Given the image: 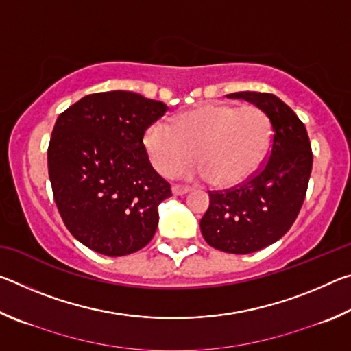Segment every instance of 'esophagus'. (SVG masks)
Returning a JSON list of instances; mask_svg holds the SVG:
<instances>
[{
    "label": "esophagus",
    "mask_w": 351,
    "mask_h": 351,
    "mask_svg": "<svg viewBox=\"0 0 351 351\" xmlns=\"http://www.w3.org/2000/svg\"><path fill=\"white\" fill-rule=\"evenodd\" d=\"M190 187L187 186H180V184H175L173 187H171V192H173V195H176V197H181V195H186L190 192Z\"/></svg>",
    "instance_id": "1"
}]
</instances>
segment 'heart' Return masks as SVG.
Wrapping results in <instances>:
<instances>
[{
  "label": "heart",
  "mask_w": 351,
  "mask_h": 351,
  "mask_svg": "<svg viewBox=\"0 0 351 351\" xmlns=\"http://www.w3.org/2000/svg\"><path fill=\"white\" fill-rule=\"evenodd\" d=\"M271 134L269 117L258 106L207 104L175 117L173 125L154 122L147 128L144 145L159 173H178L192 162L197 150L199 165L189 173L232 187L260 167Z\"/></svg>",
  "instance_id": "heart-1"
}]
</instances>
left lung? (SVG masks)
Returning a JSON list of instances; mask_svg holds the SVG:
<instances>
[{"label":"left lung","mask_w":351,"mask_h":351,"mask_svg":"<svg viewBox=\"0 0 351 351\" xmlns=\"http://www.w3.org/2000/svg\"><path fill=\"white\" fill-rule=\"evenodd\" d=\"M226 97L258 106L271 121L266 161L245 182L209 192L199 228L207 245L229 254H251L288 232L304 204L313 152L304 122L274 94L243 91Z\"/></svg>","instance_id":"obj_1"}]
</instances>
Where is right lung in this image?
Wrapping results in <instances>:
<instances>
[{
    "label": "right lung",
    "mask_w": 351,
    "mask_h": 351,
    "mask_svg": "<svg viewBox=\"0 0 351 351\" xmlns=\"http://www.w3.org/2000/svg\"><path fill=\"white\" fill-rule=\"evenodd\" d=\"M167 110L132 91H106L58 116L47 170L63 223L82 245L122 257L153 239L171 190L152 167L144 134Z\"/></svg>",
    "instance_id": "add662e5"
}]
</instances>
